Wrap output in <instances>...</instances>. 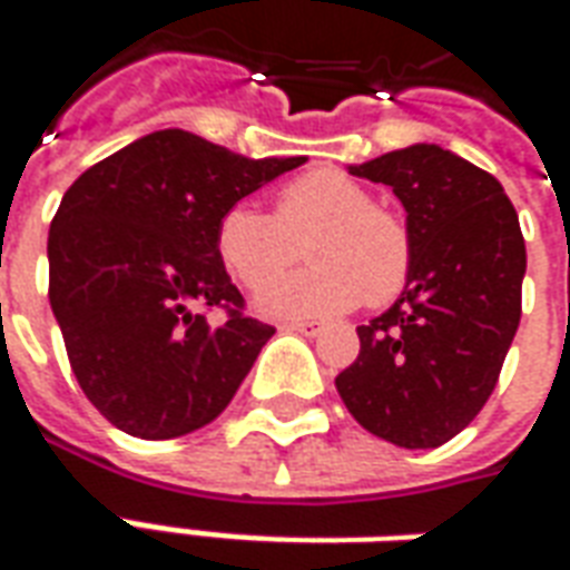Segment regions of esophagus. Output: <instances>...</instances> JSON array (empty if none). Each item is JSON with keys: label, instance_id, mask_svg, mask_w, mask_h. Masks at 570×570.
<instances>
[{"label": "esophagus", "instance_id": "1", "mask_svg": "<svg viewBox=\"0 0 570 570\" xmlns=\"http://www.w3.org/2000/svg\"><path fill=\"white\" fill-rule=\"evenodd\" d=\"M281 330H286V333H298V335H308V338H317V335H323V323H314V321H293V323H284Z\"/></svg>", "mask_w": 570, "mask_h": 570}]
</instances>
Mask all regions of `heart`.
I'll return each instance as SVG.
<instances>
[{
	"label": "heart",
	"mask_w": 570,
	"mask_h": 570,
	"mask_svg": "<svg viewBox=\"0 0 570 570\" xmlns=\"http://www.w3.org/2000/svg\"><path fill=\"white\" fill-rule=\"evenodd\" d=\"M309 237L312 268L273 279ZM216 259L237 284L262 289L259 308L272 317H330L357 308L391 305L412 277L415 240L403 213L384 207L354 176L311 170L274 195V210L232 204L216 219Z\"/></svg>",
	"instance_id": "obj_1"
}]
</instances>
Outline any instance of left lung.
Wrapping results in <instances>:
<instances>
[{
    "label": "left lung",
    "mask_w": 570,
    "mask_h": 570,
    "mask_svg": "<svg viewBox=\"0 0 570 570\" xmlns=\"http://www.w3.org/2000/svg\"><path fill=\"white\" fill-rule=\"evenodd\" d=\"M351 174L403 200L415 265L394 308L357 326L360 354L335 387L370 433L436 449L489 403L519 330V216L494 176L440 146L387 151Z\"/></svg>",
    "instance_id": "left-lung-1"
}]
</instances>
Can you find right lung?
I'll return each mask as SVG.
<instances>
[{
  "label": "right lung",
  "mask_w": 570,
  "mask_h": 570,
  "mask_svg": "<svg viewBox=\"0 0 570 570\" xmlns=\"http://www.w3.org/2000/svg\"><path fill=\"white\" fill-rule=\"evenodd\" d=\"M302 161H249L174 128L67 188L48 235V298L69 366L109 424L174 440L232 403L274 326L247 317L213 249L216 219Z\"/></svg>",
  "instance_id": "1"
}]
</instances>
